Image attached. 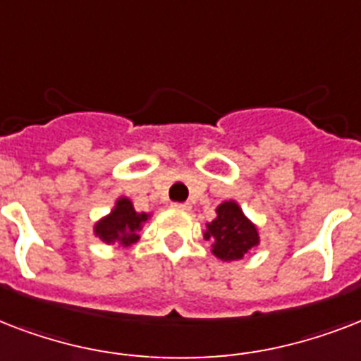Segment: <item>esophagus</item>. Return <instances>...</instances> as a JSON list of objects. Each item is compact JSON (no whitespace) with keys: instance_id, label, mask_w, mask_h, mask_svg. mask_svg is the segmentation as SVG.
Listing matches in <instances>:
<instances>
[{"instance_id":"1","label":"esophagus","mask_w":361,"mask_h":361,"mask_svg":"<svg viewBox=\"0 0 361 361\" xmlns=\"http://www.w3.org/2000/svg\"><path fill=\"white\" fill-rule=\"evenodd\" d=\"M173 209H177V211H190L188 203H173Z\"/></svg>"}]
</instances>
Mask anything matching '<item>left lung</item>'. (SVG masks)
<instances>
[{
  "instance_id": "8db88e82",
  "label": "left lung",
  "mask_w": 361,
  "mask_h": 361,
  "mask_svg": "<svg viewBox=\"0 0 361 361\" xmlns=\"http://www.w3.org/2000/svg\"><path fill=\"white\" fill-rule=\"evenodd\" d=\"M216 219L207 224L205 239H212V254L224 262L243 259L259 243L258 230L243 214L235 201H224Z\"/></svg>"
}]
</instances>
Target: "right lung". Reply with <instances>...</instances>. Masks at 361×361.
Masks as SVG:
<instances>
[{
    "mask_svg": "<svg viewBox=\"0 0 361 361\" xmlns=\"http://www.w3.org/2000/svg\"><path fill=\"white\" fill-rule=\"evenodd\" d=\"M147 219H149L147 212H137L130 200L120 197L111 214L99 220L94 231L107 245L131 247L139 239L137 231L141 230L142 222H147Z\"/></svg>",
    "mask_w": 361,
    "mask_h": 361,
    "instance_id": "obj_1",
    "label": "right lung"
}]
</instances>
